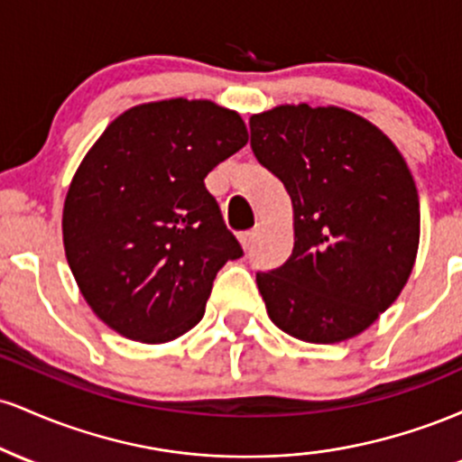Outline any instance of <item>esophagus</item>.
<instances>
[{
    "label": "esophagus",
    "mask_w": 462,
    "mask_h": 462,
    "mask_svg": "<svg viewBox=\"0 0 462 462\" xmlns=\"http://www.w3.org/2000/svg\"><path fill=\"white\" fill-rule=\"evenodd\" d=\"M238 241H241V247L245 249V252H249V249L254 247V241H256V232H245V235H241Z\"/></svg>",
    "instance_id": "obj_1"
}]
</instances>
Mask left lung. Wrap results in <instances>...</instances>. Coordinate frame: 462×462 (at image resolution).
Returning a JSON list of instances; mask_svg holds the SVG:
<instances>
[{"label":"left lung","instance_id":"left-lung-1","mask_svg":"<svg viewBox=\"0 0 462 462\" xmlns=\"http://www.w3.org/2000/svg\"><path fill=\"white\" fill-rule=\"evenodd\" d=\"M254 156L293 204V254L256 273L267 315L306 343H341L402 293L419 247V198L393 141L337 106L249 116Z\"/></svg>","mask_w":462,"mask_h":462}]
</instances>
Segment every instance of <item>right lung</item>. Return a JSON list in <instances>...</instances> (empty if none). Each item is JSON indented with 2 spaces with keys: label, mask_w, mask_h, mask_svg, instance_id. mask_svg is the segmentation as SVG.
<instances>
[{
  "label": "right lung",
  "mask_w": 462,
  "mask_h": 462,
  "mask_svg": "<svg viewBox=\"0 0 462 462\" xmlns=\"http://www.w3.org/2000/svg\"><path fill=\"white\" fill-rule=\"evenodd\" d=\"M247 143L241 115L162 99L119 115L69 184L67 263L106 326L167 343L198 326L217 272L243 249L204 178Z\"/></svg>",
  "instance_id": "add662e5"
}]
</instances>
